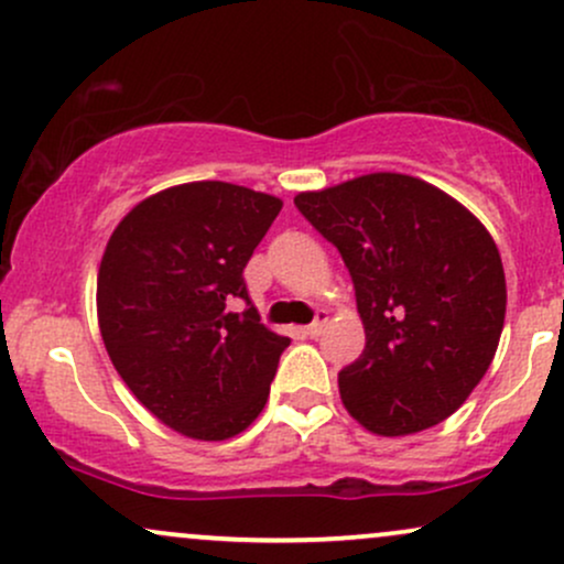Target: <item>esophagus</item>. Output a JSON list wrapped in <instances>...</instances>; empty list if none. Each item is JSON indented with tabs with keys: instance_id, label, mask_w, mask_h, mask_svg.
<instances>
[{
	"instance_id": "1",
	"label": "esophagus",
	"mask_w": 564,
	"mask_h": 564,
	"mask_svg": "<svg viewBox=\"0 0 564 564\" xmlns=\"http://www.w3.org/2000/svg\"><path fill=\"white\" fill-rule=\"evenodd\" d=\"M326 323H328V313H326V310H321V313L315 315V321L310 323L307 332H304V334H307L310 339H315V336L323 334V328H326Z\"/></svg>"
}]
</instances>
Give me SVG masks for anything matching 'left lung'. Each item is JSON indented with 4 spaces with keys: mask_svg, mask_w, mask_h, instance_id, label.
<instances>
[{
    "mask_svg": "<svg viewBox=\"0 0 564 564\" xmlns=\"http://www.w3.org/2000/svg\"><path fill=\"white\" fill-rule=\"evenodd\" d=\"M294 204L355 283L366 349L339 373L349 416L381 437L448 419L488 371L507 315L501 254L485 225L398 172L304 191Z\"/></svg>",
    "mask_w": 564,
    "mask_h": 564,
    "instance_id": "obj_1",
    "label": "left lung"
}]
</instances>
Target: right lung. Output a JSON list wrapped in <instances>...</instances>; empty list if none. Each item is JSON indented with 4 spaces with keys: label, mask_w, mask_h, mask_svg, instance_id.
Here are the masks:
<instances>
[{
    "label": "right lung",
    "mask_w": 564,
    "mask_h": 564,
    "mask_svg": "<svg viewBox=\"0 0 564 564\" xmlns=\"http://www.w3.org/2000/svg\"><path fill=\"white\" fill-rule=\"evenodd\" d=\"M283 200L200 180L140 200L97 270V323L124 384L161 424L228 440L262 413L289 336L249 302L243 268ZM247 302L243 314L229 304Z\"/></svg>",
    "instance_id": "add662e5"
}]
</instances>
